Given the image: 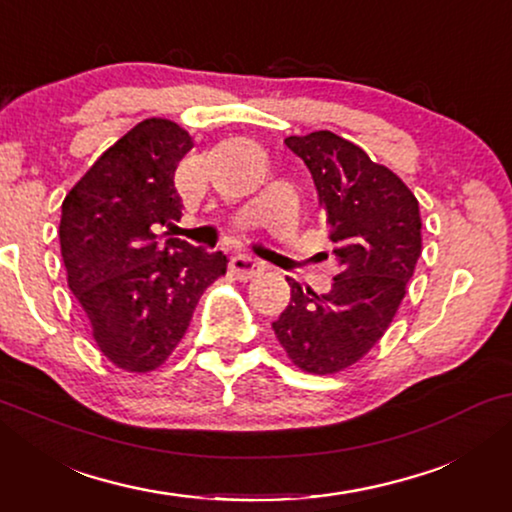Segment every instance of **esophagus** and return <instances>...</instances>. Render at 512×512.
<instances>
[{
    "instance_id": "obj_1",
    "label": "esophagus",
    "mask_w": 512,
    "mask_h": 512,
    "mask_svg": "<svg viewBox=\"0 0 512 512\" xmlns=\"http://www.w3.org/2000/svg\"><path fill=\"white\" fill-rule=\"evenodd\" d=\"M263 268L265 265L249 254H235L230 258V272H233L237 279H244V282L251 277H256L258 272H263Z\"/></svg>"
}]
</instances>
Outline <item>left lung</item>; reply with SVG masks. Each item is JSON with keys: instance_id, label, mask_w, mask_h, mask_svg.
<instances>
[{"instance_id": "8db88e82", "label": "left lung", "mask_w": 512, "mask_h": 512, "mask_svg": "<svg viewBox=\"0 0 512 512\" xmlns=\"http://www.w3.org/2000/svg\"><path fill=\"white\" fill-rule=\"evenodd\" d=\"M284 144L312 174L340 275L328 293L289 279L291 303L272 328L293 366L333 375L366 356L389 328L422 256V216L389 167L335 132Z\"/></svg>"}]
</instances>
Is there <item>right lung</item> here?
<instances>
[{
	"label": "right lung",
	"mask_w": 512,
	"mask_h": 512,
	"mask_svg": "<svg viewBox=\"0 0 512 512\" xmlns=\"http://www.w3.org/2000/svg\"><path fill=\"white\" fill-rule=\"evenodd\" d=\"M193 149L184 128L146 118L109 146L62 202L60 251L100 352L128 373L163 366L191 324L209 284L226 275V256L177 237L174 170Z\"/></svg>",
	"instance_id": "1"
}]
</instances>
